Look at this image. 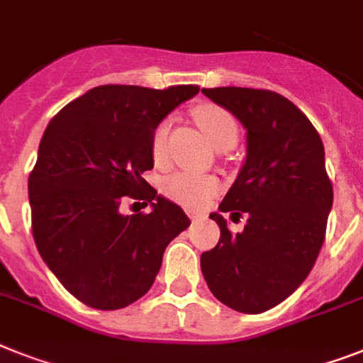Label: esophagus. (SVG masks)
Masks as SVG:
<instances>
[{
	"mask_svg": "<svg viewBox=\"0 0 363 363\" xmlns=\"http://www.w3.org/2000/svg\"><path fill=\"white\" fill-rule=\"evenodd\" d=\"M191 218H193V220H200V218H203V213H200V211H193V213H191Z\"/></svg>",
	"mask_w": 363,
	"mask_h": 363,
	"instance_id": "obj_1",
	"label": "esophagus"
}]
</instances>
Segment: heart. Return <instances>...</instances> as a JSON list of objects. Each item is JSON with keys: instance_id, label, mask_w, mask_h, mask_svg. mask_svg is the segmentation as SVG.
Instances as JSON below:
<instances>
[{"instance_id": "obj_1", "label": "heart", "mask_w": 363, "mask_h": 363, "mask_svg": "<svg viewBox=\"0 0 363 363\" xmlns=\"http://www.w3.org/2000/svg\"><path fill=\"white\" fill-rule=\"evenodd\" d=\"M194 118L209 139V143L217 148L223 143L228 140H238V124L233 116L223 107L203 104V106L194 109ZM167 135H169V124L161 122L152 135V155L155 161L163 160L164 146H167ZM218 182L211 174H200V172H176L170 178H167L163 189L170 199L176 202L196 208L208 202V199L217 191Z\"/></svg>"}]
</instances>
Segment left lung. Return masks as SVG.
<instances>
[{"label":"left lung","mask_w":363,"mask_h":363,"mask_svg":"<svg viewBox=\"0 0 363 363\" xmlns=\"http://www.w3.org/2000/svg\"><path fill=\"white\" fill-rule=\"evenodd\" d=\"M247 130V157L218 209L247 215L233 235L220 213L217 247L200 256L209 291L241 313H262L301 286L325 241L332 184L325 148L298 107L272 91L202 89Z\"/></svg>","instance_id":"1"}]
</instances>
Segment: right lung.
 Wrapping results in <instances>:
<instances>
[{
    "label": "right lung",
    "mask_w": 363,
    "mask_h": 363,
    "mask_svg": "<svg viewBox=\"0 0 363 363\" xmlns=\"http://www.w3.org/2000/svg\"><path fill=\"white\" fill-rule=\"evenodd\" d=\"M196 85L164 91L94 86L48 124L29 174L33 238L57 280L86 306L121 310L146 295L164 248L189 228L178 203L157 194L152 135L164 116L199 94ZM125 198L150 203L124 216Z\"/></svg>",
    "instance_id": "right-lung-1"
}]
</instances>
